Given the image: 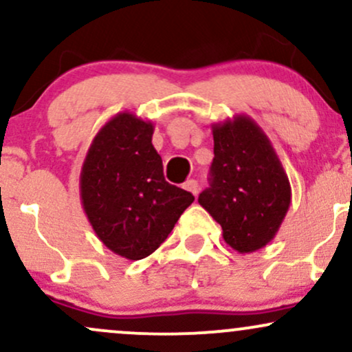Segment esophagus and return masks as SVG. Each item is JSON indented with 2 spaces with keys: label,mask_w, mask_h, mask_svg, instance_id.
Wrapping results in <instances>:
<instances>
[{
  "label": "esophagus",
  "mask_w": 352,
  "mask_h": 352,
  "mask_svg": "<svg viewBox=\"0 0 352 352\" xmlns=\"http://www.w3.org/2000/svg\"><path fill=\"white\" fill-rule=\"evenodd\" d=\"M184 188L187 190V192H190V193H193V195H197V193H199V182L197 180H187L184 184Z\"/></svg>",
  "instance_id": "obj_1"
}]
</instances>
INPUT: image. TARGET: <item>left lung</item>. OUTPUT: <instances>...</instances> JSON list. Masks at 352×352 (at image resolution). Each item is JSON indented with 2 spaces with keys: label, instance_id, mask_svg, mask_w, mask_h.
<instances>
[{
  "label": "left lung",
  "instance_id": "1",
  "mask_svg": "<svg viewBox=\"0 0 352 352\" xmlns=\"http://www.w3.org/2000/svg\"><path fill=\"white\" fill-rule=\"evenodd\" d=\"M210 187L199 204L223 230L238 253H253L273 240L289 204L292 185L272 142L252 117L238 114L212 125Z\"/></svg>",
  "mask_w": 352,
  "mask_h": 352
}]
</instances>
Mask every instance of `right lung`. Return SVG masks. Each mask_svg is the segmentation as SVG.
<instances>
[{"instance_id":"right-lung-1","label":"right lung","mask_w":352,"mask_h":352,"mask_svg":"<svg viewBox=\"0 0 352 352\" xmlns=\"http://www.w3.org/2000/svg\"><path fill=\"white\" fill-rule=\"evenodd\" d=\"M153 124L119 112L96 134L80 170V201L111 252L142 260L164 243L193 195L164 179Z\"/></svg>"}]
</instances>
